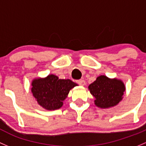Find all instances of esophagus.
I'll return each instance as SVG.
<instances>
[{
  "mask_svg": "<svg viewBox=\"0 0 146 146\" xmlns=\"http://www.w3.org/2000/svg\"><path fill=\"white\" fill-rule=\"evenodd\" d=\"M76 83L79 84V85H82V86H84L86 84L85 81H84V79H79V80L76 81Z\"/></svg>",
  "mask_w": 146,
  "mask_h": 146,
  "instance_id": "esophagus-1",
  "label": "esophagus"
}]
</instances>
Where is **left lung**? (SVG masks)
Wrapping results in <instances>:
<instances>
[{"mask_svg": "<svg viewBox=\"0 0 146 146\" xmlns=\"http://www.w3.org/2000/svg\"><path fill=\"white\" fill-rule=\"evenodd\" d=\"M88 88L95 98L96 106L103 109L118 105L122 100L126 89L125 85L121 79H110L105 75L98 76Z\"/></svg>", "mask_w": 146, "mask_h": 146, "instance_id": "left-lung-1", "label": "left lung"}]
</instances>
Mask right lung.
I'll list each match as a JSON object with an SVG mask.
<instances>
[{"label":"right lung","instance_id":"add662e5","mask_svg":"<svg viewBox=\"0 0 146 146\" xmlns=\"http://www.w3.org/2000/svg\"><path fill=\"white\" fill-rule=\"evenodd\" d=\"M78 86L70 79H61L49 74L45 78H35L31 82V93L37 103L48 110L60 109L70 91Z\"/></svg>","mask_w":146,"mask_h":146}]
</instances>
